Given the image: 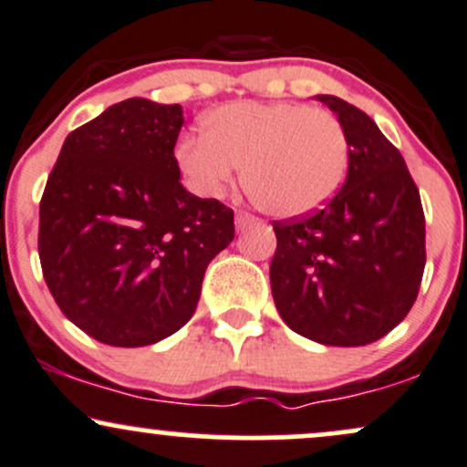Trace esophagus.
<instances>
[{"label":"esophagus","instance_id":"34e87169","mask_svg":"<svg viewBox=\"0 0 467 467\" xmlns=\"http://www.w3.org/2000/svg\"><path fill=\"white\" fill-rule=\"evenodd\" d=\"M256 222H259V219L252 217L250 213H244V211L237 213V217H234V223H237L239 230H244V228H248V226H254Z\"/></svg>","mask_w":467,"mask_h":467}]
</instances>
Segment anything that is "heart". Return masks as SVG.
I'll return each instance as SVG.
<instances>
[{
    "mask_svg": "<svg viewBox=\"0 0 467 467\" xmlns=\"http://www.w3.org/2000/svg\"><path fill=\"white\" fill-rule=\"evenodd\" d=\"M192 191L222 197L244 166V186L261 211L301 217L340 189L349 138L334 114L305 103H230L203 118L202 133L175 147Z\"/></svg>",
    "mask_w": 467,
    "mask_h": 467,
    "instance_id": "obj_1",
    "label": "heart"
}]
</instances>
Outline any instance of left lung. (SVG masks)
I'll return each instance as SVG.
<instances>
[{
	"instance_id": "left-lung-1",
	"label": "left lung",
	"mask_w": 467,
	"mask_h": 467,
	"mask_svg": "<svg viewBox=\"0 0 467 467\" xmlns=\"http://www.w3.org/2000/svg\"><path fill=\"white\" fill-rule=\"evenodd\" d=\"M349 138V169L320 211L275 222L272 296L285 325L320 345L362 347L410 312L426 265V219L404 158L337 96H316Z\"/></svg>"
}]
</instances>
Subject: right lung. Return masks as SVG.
Listing matches in <instances>:
<instances>
[{
	"label": "right lung",
	"instance_id": "obj_1",
	"mask_svg": "<svg viewBox=\"0 0 467 467\" xmlns=\"http://www.w3.org/2000/svg\"><path fill=\"white\" fill-rule=\"evenodd\" d=\"M180 105L130 99L74 130L39 203V259L67 320L111 347L184 327L234 215L182 186Z\"/></svg>",
	"mask_w": 467,
	"mask_h": 467
}]
</instances>
